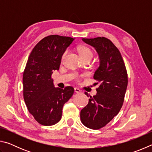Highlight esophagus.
Masks as SVG:
<instances>
[{
	"label": "esophagus",
	"instance_id": "obj_1",
	"mask_svg": "<svg viewBox=\"0 0 152 152\" xmlns=\"http://www.w3.org/2000/svg\"><path fill=\"white\" fill-rule=\"evenodd\" d=\"M74 92H75L76 93H80L81 91L78 88H74Z\"/></svg>",
	"mask_w": 152,
	"mask_h": 152
}]
</instances>
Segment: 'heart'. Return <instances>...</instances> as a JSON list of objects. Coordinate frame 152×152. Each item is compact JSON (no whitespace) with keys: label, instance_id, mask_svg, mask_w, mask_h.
I'll list each match as a JSON object with an SVG mask.
<instances>
[{"label":"heart","instance_id":"b5f03b06","mask_svg":"<svg viewBox=\"0 0 152 152\" xmlns=\"http://www.w3.org/2000/svg\"><path fill=\"white\" fill-rule=\"evenodd\" d=\"M78 51H79L80 54L82 59L86 58H92V56H93V53H92V50L89 48L86 47V46H80V47L78 48ZM67 53H68V51L66 50L62 53V56H61V60L62 61H64V58H66ZM75 78L77 80H79L78 76H76Z\"/></svg>","mask_w":152,"mask_h":152}]
</instances>
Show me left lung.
<instances>
[{"label":"left lung","mask_w":152,"mask_h":152,"mask_svg":"<svg viewBox=\"0 0 152 152\" xmlns=\"http://www.w3.org/2000/svg\"><path fill=\"white\" fill-rule=\"evenodd\" d=\"M82 41L94 47L99 56L100 65L94 79L100 86L96 94L90 96L88 104L81 110L80 119L86 127L99 129L121 109L127 87V72L120 51L111 41L104 37L83 38ZM85 94L89 96L87 92Z\"/></svg>","instance_id":"8db88e82"}]
</instances>
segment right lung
<instances>
[{
	"instance_id": "1",
	"label": "right lung",
	"mask_w": 152,
	"mask_h": 152,
	"mask_svg": "<svg viewBox=\"0 0 152 152\" xmlns=\"http://www.w3.org/2000/svg\"><path fill=\"white\" fill-rule=\"evenodd\" d=\"M74 38L52 35L42 39L33 49L25 66L23 84L27 109L41 125L50 126L60 121L64 104L74 90L55 88L51 74L58 70L62 53Z\"/></svg>"
}]
</instances>
